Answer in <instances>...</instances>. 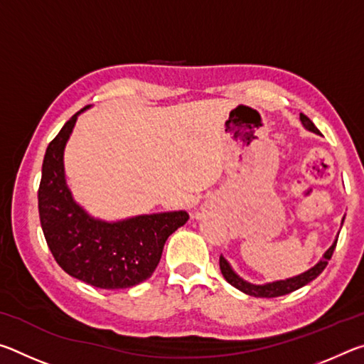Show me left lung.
I'll return each instance as SVG.
<instances>
[{"mask_svg":"<svg viewBox=\"0 0 364 364\" xmlns=\"http://www.w3.org/2000/svg\"><path fill=\"white\" fill-rule=\"evenodd\" d=\"M300 122H301V125H304L305 130L311 132V133H316V134H321V133H319L318 128L315 127V123L308 119L306 115L300 114ZM342 223H343V220H342ZM336 244H337V237H336V241L332 242L331 247L324 252L323 258L315 264V267H311L310 269L304 271V273H300L297 276H292V278H287V279L264 282V284H252V282L242 279L241 276H239L236 271L232 269L230 262H228L223 255L220 257V269H221V274H223V278L228 282H230L231 286L239 289V291L244 292V294L252 295V297H267V299L279 297V295H286V294H291L294 291H297V289L304 287L305 284H308V282L316 279L318 276L323 273V269L326 268V264H328V262L331 260L332 254H334Z\"/></svg>","mask_w":364,"mask_h":364,"instance_id":"8db88e82","label":"left lung"}]
</instances>
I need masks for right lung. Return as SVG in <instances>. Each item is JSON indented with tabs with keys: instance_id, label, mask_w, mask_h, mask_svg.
Returning <instances> with one entry per match:
<instances>
[{
	"instance_id": "obj_1",
	"label": "right lung",
	"mask_w": 364,
	"mask_h": 364,
	"mask_svg": "<svg viewBox=\"0 0 364 364\" xmlns=\"http://www.w3.org/2000/svg\"><path fill=\"white\" fill-rule=\"evenodd\" d=\"M70 117L43 159L38 212L43 234L59 267L100 289H127L151 278L170 234L189 220L188 212H160L106 221L95 218L67 186L64 151L78 115Z\"/></svg>"
}]
</instances>
